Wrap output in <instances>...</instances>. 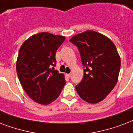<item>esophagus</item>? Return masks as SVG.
<instances>
[{"instance_id": "34e87169", "label": "esophagus", "mask_w": 133, "mask_h": 133, "mask_svg": "<svg viewBox=\"0 0 133 133\" xmlns=\"http://www.w3.org/2000/svg\"><path fill=\"white\" fill-rule=\"evenodd\" d=\"M66 76L67 77H71V74L70 73V74H66Z\"/></svg>"}]
</instances>
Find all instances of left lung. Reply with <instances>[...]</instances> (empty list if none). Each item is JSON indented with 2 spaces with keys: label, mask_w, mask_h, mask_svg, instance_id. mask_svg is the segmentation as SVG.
<instances>
[{
  "label": "left lung",
  "mask_w": 133,
  "mask_h": 133,
  "mask_svg": "<svg viewBox=\"0 0 133 133\" xmlns=\"http://www.w3.org/2000/svg\"><path fill=\"white\" fill-rule=\"evenodd\" d=\"M70 41L77 46L85 68L76 91L87 103H99L112 91L118 80L121 58L116 46L109 38L94 30L77 34Z\"/></svg>",
  "instance_id": "left-lung-1"
}]
</instances>
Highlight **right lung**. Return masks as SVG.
<instances>
[{"label":"right lung","mask_w":133,"mask_h":133,"mask_svg":"<svg viewBox=\"0 0 133 133\" xmlns=\"http://www.w3.org/2000/svg\"><path fill=\"white\" fill-rule=\"evenodd\" d=\"M65 39L61 35L39 33L20 47L16 64L19 82L27 95L39 104L54 101L66 83L64 75L54 68L56 51Z\"/></svg>","instance_id":"right-lung-1"}]
</instances>
